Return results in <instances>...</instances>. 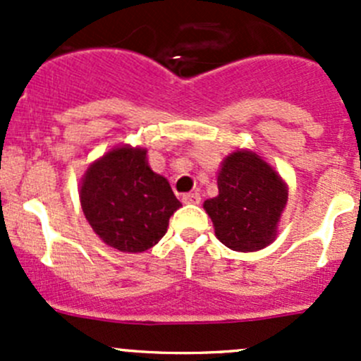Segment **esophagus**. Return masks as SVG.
Segmentation results:
<instances>
[{"mask_svg": "<svg viewBox=\"0 0 361 361\" xmlns=\"http://www.w3.org/2000/svg\"><path fill=\"white\" fill-rule=\"evenodd\" d=\"M181 201L185 204H199L201 202V195L199 194H185L183 197H181Z\"/></svg>", "mask_w": 361, "mask_h": 361, "instance_id": "esophagus-1", "label": "esophagus"}]
</instances>
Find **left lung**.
I'll return each instance as SVG.
<instances>
[{
	"label": "left lung",
	"mask_w": 361,
	"mask_h": 361,
	"mask_svg": "<svg viewBox=\"0 0 361 361\" xmlns=\"http://www.w3.org/2000/svg\"><path fill=\"white\" fill-rule=\"evenodd\" d=\"M218 195L204 201L214 235L241 253L264 250L278 235L288 185L257 152L238 148L221 162Z\"/></svg>",
	"instance_id": "obj_1"
}]
</instances>
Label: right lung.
Returning <instances> with one entry per match:
<instances>
[{"label": "right lung", "instance_id": "1", "mask_svg": "<svg viewBox=\"0 0 361 361\" xmlns=\"http://www.w3.org/2000/svg\"><path fill=\"white\" fill-rule=\"evenodd\" d=\"M147 148L122 147L94 160L80 181V204L104 245L123 253L155 246L181 202L169 181L148 166Z\"/></svg>", "mask_w": 361, "mask_h": 361}]
</instances>
